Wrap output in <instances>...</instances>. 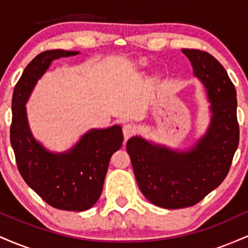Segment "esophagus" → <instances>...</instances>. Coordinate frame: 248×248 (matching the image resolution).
<instances>
[{
    "mask_svg": "<svg viewBox=\"0 0 248 248\" xmlns=\"http://www.w3.org/2000/svg\"><path fill=\"white\" fill-rule=\"evenodd\" d=\"M136 130H138V128H136L135 124H124V128H122V132H124V139H129L130 136H133L134 134L136 133Z\"/></svg>",
    "mask_w": 248,
    "mask_h": 248,
    "instance_id": "esophagus-1",
    "label": "esophagus"
}]
</instances>
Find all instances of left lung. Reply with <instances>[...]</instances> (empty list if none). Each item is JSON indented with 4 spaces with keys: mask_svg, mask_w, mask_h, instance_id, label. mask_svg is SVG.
I'll return each instance as SVG.
<instances>
[{
    "mask_svg": "<svg viewBox=\"0 0 248 248\" xmlns=\"http://www.w3.org/2000/svg\"><path fill=\"white\" fill-rule=\"evenodd\" d=\"M182 51L211 101L212 119L205 136L183 153L153 146L139 136L129 139L126 146L142 193L164 209L196 205L220 186L239 144L237 92L226 70L205 51Z\"/></svg>",
    "mask_w": 248,
    "mask_h": 248,
    "instance_id": "left-lung-1",
    "label": "left lung"
}]
</instances>
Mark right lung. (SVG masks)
Masks as SVG:
<instances>
[{"instance_id":"right-lung-1","label":"right lung","mask_w":248,"mask_h":248,"mask_svg":"<svg viewBox=\"0 0 248 248\" xmlns=\"http://www.w3.org/2000/svg\"><path fill=\"white\" fill-rule=\"evenodd\" d=\"M75 55L77 51L47 50L28 64L14 88L10 142L19 173L43 201L59 210L85 211L100 197L110 156L122 146V128L92 129L70 152L51 154L31 135L24 106L51 62Z\"/></svg>"}]
</instances>
